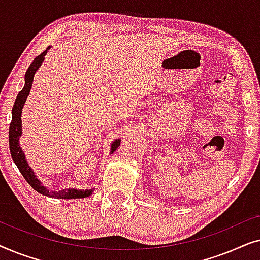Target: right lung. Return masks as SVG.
I'll use <instances>...</instances> for the list:
<instances>
[{
  "mask_svg": "<svg viewBox=\"0 0 260 260\" xmlns=\"http://www.w3.org/2000/svg\"><path fill=\"white\" fill-rule=\"evenodd\" d=\"M51 48V46H48L46 48L45 52H42L40 55H38L37 58L33 60L31 65L28 67L26 74H24V86L22 90L19 92L17 97L14 103L13 111H12V122H10L9 126V149L10 154H12L13 161L15 162V165L19 168L20 173L22 174L24 180L29 183V186L33 188L34 190H37L38 193L49 198H55V199H81V198H87L92 194L93 189H76V188H69V189H63L59 191H51L48 190L45 186H42L41 181L35 176V174L26 161L24 154L22 149L20 147L19 138L22 134V122H21V115H22V108L24 105V102L29 94L31 84H33L34 74L39 70V67L41 66V63L44 62L45 55L47 54V52ZM120 140H116L111 145V154L119 147Z\"/></svg>",
  "mask_w": 260,
  "mask_h": 260,
  "instance_id": "add662e5",
  "label": "right lung"
}]
</instances>
